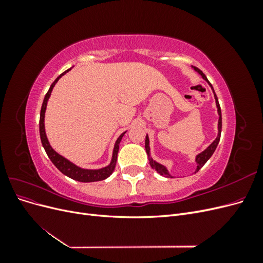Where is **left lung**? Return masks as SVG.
I'll use <instances>...</instances> for the list:
<instances>
[{
	"label": "left lung",
	"instance_id": "obj_1",
	"mask_svg": "<svg viewBox=\"0 0 263 263\" xmlns=\"http://www.w3.org/2000/svg\"><path fill=\"white\" fill-rule=\"evenodd\" d=\"M193 68H194V70L196 71V72H197L198 74H201V77H202V78L204 79V80H205L206 82H208V83L210 84V86L212 87L213 93H214V98H215V102H216L217 113H218V116H219V118H218V135H217L216 139H215V140L212 142V144H211L208 148H206L204 151H202V153H200V154H198V155L195 157V162H196V164H197L196 171H198L206 162H208V160L212 157V155L214 154V151H215V149H216V147H217V145H218V142H219L220 133H221V110H220V106H219V103H218V99H217V97H216V94H215V92H214V89H213L212 84H211L210 81L208 80V78H206V76L202 72V71H201L200 69H197V68H195V67H193ZM145 148H146V153H147L148 158H149V163H150V165H151V168H153L154 170H156L159 174H161V176H164L165 178H173V177L171 176V174H170V172L168 171V169H166L163 164L155 161L154 159L151 158V156H150V147H149V137H148V135L146 136V140H145ZM196 171H195V172H196Z\"/></svg>",
	"mask_w": 263,
	"mask_h": 263
}]
</instances>
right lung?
Here are the masks:
<instances>
[{
  "label": "right lung",
  "instance_id": "obj_1",
  "mask_svg": "<svg viewBox=\"0 0 263 263\" xmlns=\"http://www.w3.org/2000/svg\"><path fill=\"white\" fill-rule=\"evenodd\" d=\"M70 69L66 70L65 72L61 73L55 80L53 81V83L50 85L48 92L45 95V99L43 102L42 105V109H41V118H39V134H41V139H42V144L43 147L46 151V154L48 155L49 159L51 160V162L55 165L60 172H62L65 176L73 179L76 181L79 182H97V181H102L105 180L106 178H108L110 174L113 173L115 165H116V161H117V154H118V149H119V142H121L123 136L125 135V133H123L121 136H119L115 142L114 145V149H113V156H112V160H110V163L107 166H104V168H101L98 170H90V169H83L80 168V166L76 165L74 163H72L71 161H69L68 159H66L65 157H62L61 155H59L58 153L52 149V147L50 146L48 138L46 136V132H45V112H46V107H47V102H48L50 94L52 92L53 86L55 85V83L58 82L59 79L66 74L68 71H70Z\"/></svg>",
  "mask_w": 263,
  "mask_h": 263
}]
</instances>
